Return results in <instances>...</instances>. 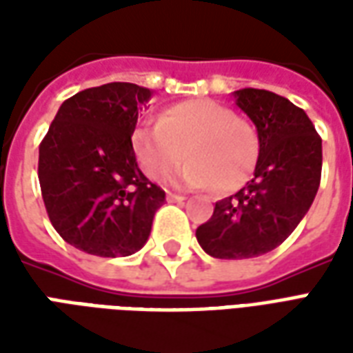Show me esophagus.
<instances>
[{"label": "esophagus", "mask_w": 353, "mask_h": 353, "mask_svg": "<svg viewBox=\"0 0 353 353\" xmlns=\"http://www.w3.org/2000/svg\"><path fill=\"white\" fill-rule=\"evenodd\" d=\"M166 199H168V202H183L185 196L176 194V192H166Z\"/></svg>", "instance_id": "obj_1"}]
</instances>
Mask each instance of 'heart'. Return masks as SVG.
Returning <instances> with one entry per match:
<instances>
[{"instance_id":"obj_1","label":"heart","mask_w":353,"mask_h":353,"mask_svg":"<svg viewBox=\"0 0 353 353\" xmlns=\"http://www.w3.org/2000/svg\"><path fill=\"white\" fill-rule=\"evenodd\" d=\"M139 166L151 179H162L185 157L176 179L187 187L230 192L248 181L259 159V136L250 121L223 103L185 100L162 111L157 123H143L132 134Z\"/></svg>"}]
</instances>
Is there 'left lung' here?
Wrapping results in <instances>:
<instances>
[{"label":"left lung","mask_w":353,"mask_h":353,"mask_svg":"<svg viewBox=\"0 0 353 353\" xmlns=\"http://www.w3.org/2000/svg\"><path fill=\"white\" fill-rule=\"evenodd\" d=\"M234 98L257 128L259 159L252 181L215 202L196 229L215 259H252L278 248L310 210L321 179V138L303 109L259 88H240Z\"/></svg>","instance_id":"1"}]
</instances>
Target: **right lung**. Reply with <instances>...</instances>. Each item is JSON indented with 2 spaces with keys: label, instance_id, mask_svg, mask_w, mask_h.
Returning <instances> with one entry per match:
<instances>
[{
  "label": "right lung",
  "instance_id": "add662e5",
  "mask_svg": "<svg viewBox=\"0 0 353 353\" xmlns=\"http://www.w3.org/2000/svg\"><path fill=\"white\" fill-rule=\"evenodd\" d=\"M151 98L134 83L81 90L60 105L39 145V185L60 236L98 257L143 248L164 191L136 162L132 134Z\"/></svg>",
  "mask_w": 353,
  "mask_h": 353
}]
</instances>
